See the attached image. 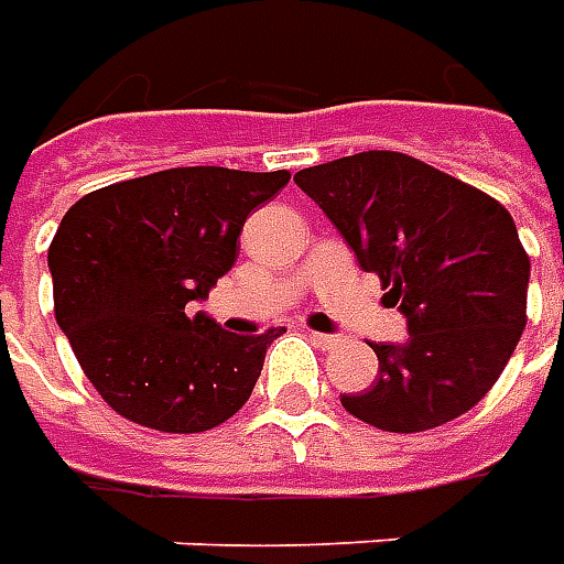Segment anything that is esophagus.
<instances>
[{
    "label": "esophagus",
    "instance_id": "obj_1",
    "mask_svg": "<svg viewBox=\"0 0 564 564\" xmlns=\"http://www.w3.org/2000/svg\"><path fill=\"white\" fill-rule=\"evenodd\" d=\"M308 338L317 348H336L338 345V336H326V333H314V329H308Z\"/></svg>",
    "mask_w": 564,
    "mask_h": 564
}]
</instances>
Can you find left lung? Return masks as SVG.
Masks as SVG:
<instances>
[{
	"label": "left lung",
	"instance_id": "left-lung-1",
	"mask_svg": "<svg viewBox=\"0 0 564 564\" xmlns=\"http://www.w3.org/2000/svg\"><path fill=\"white\" fill-rule=\"evenodd\" d=\"M360 269L376 271L409 338L372 345L378 376L341 405L372 427L419 433L474 409L525 329L531 262L486 192L403 152H357L295 173Z\"/></svg>",
	"mask_w": 564,
	"mask_h": 564
}]
</instances>
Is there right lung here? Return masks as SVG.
<instances>
[{"label":"right lung","instance_id":"obj_1","mask_svg":"<svg viewBox=\"0 0 564 564\" xmlns=\"http://www.w3.org/2000/svg\"><path fill=\"white\" fill-rule=\"evenodd\" d=\"M290 173L173 167L76 200L48 247L54 314L118 415L164 433L228 421L286 329L238 336L192 302L231 271L241 228Z\"/></svg>","mask_w":564,"mask_h":564}]
</instances>
